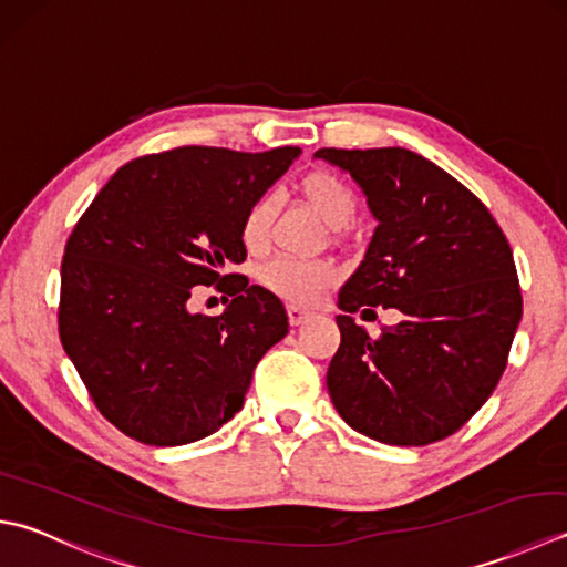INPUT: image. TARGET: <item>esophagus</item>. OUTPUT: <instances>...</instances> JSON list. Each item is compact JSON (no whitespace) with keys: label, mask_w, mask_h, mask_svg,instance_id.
Instances as JSON below:
<instances>
[{"label":"esophagus","mask_w":567,"mask_h":567,"mask_svg":"<svg viewBox=\"0 0 567 567\" xmlns=\"http://www.w3.org/2000/svg\"><path fill=\"white\" fill-rule=\"evenodd\" d=\"M309 309H302V307H297V305H287V317H290V324L292 327H299L302 324V321H307L309 319Z\"/></svg>","instance_id":"obj_1"}]
</instances>
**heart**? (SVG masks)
Listing matches in <instances>:
<instances>
[{
    "mask_svg": "<svg viewBox=\"0 0 567 567\" xmlns=\"http://www.w3.org/2000/svg\"><path fill=\"white\" fill-rule=\"evenodd\" d=\"M299 194L312 206L327 226L341 228L357 214V194L353 188L331 172H309L297 184ZM275 220V204L270 196L252 198L240 218V240L248 252L258 255L270 243ZM339 280V270L329 260H299V258H272L260 268V282L277 297L292 305H315Z\"/></svg>",
    "mask_w": 567,
    "mask_h": 567,
    "instance_id": "heart-1",
    "label": "heart"
}]
</instances>
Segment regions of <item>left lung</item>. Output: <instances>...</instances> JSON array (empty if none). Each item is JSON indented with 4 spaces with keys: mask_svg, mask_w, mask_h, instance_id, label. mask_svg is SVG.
I'll use <instances>...</instances> for the list:
<instances>
[{
    "mask_svg": "<svg viewBox=\"0 0 567 567\" xmlns=\"http://www.w3.org/2000/svg\"><path fill=\"white\" fill-rule=\"evenodd\" d=\"M315 157L349 172L379 220L339 292L331 403L385 445L445 440L489 401L524 315L508 240L467 186L415 152L324 147ZM363 306H395L404 321L371 340L350 317Z\"/></svg>",
    "mask_w": 567,
    "mask_h": 567,
    "instance_id": "left-lung-1",
    "label": "left lung"
}]
</instances>
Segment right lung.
<instances>
[{
    "label": "right lung",
    "instance_id": "1",
    "mask_svg": "<svg viewBox=\"0 0 567 567\" xmlns=\"http://www.w3.org/2000/svg\"><path fill=\"white\" fill-rule=\"evenodd\" d=\"M299 147H176L132 159L78 220L61 262L59 334L110 423L144 445L196 442L238 413L265 351L285 339L280 299L246 275L240 218ZM198 284L231 297L194 316ZM228 302V299H226Z\"/></svg>",
    "mask_w": 567,
    "mask_h": 567
}]
</instances>
